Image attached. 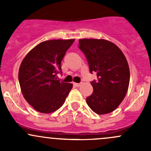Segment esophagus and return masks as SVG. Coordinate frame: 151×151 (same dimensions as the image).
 I'll return each instance as SVG.
<instances>
[{
    "label": "esophagus",
    "mask_w": 151,
    "mask_h": 151,
    "mask_svg": "<svg viewBox=\"0 0 151 151\" xmlns=\"http://www.w3.org/2000/svg\"><path fill=\"white\" fill-rule=\"evenodd\" d=\"M81 85V83H73V86L76 87H79Z\"/></svg>",
    "instance_id": "1"
}]
</instances>
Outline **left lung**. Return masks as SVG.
<instances>
[{"label":"left lung","mask_w":151,"mask_h":151,"mask_svg":"<svg viewBox=\"0 0 151 151\" xmlns=\"http://www.w3.org/2000/svg\"><path fill=\"white\" fill-rule=\"evenodd\" d=\"M79 49L86 56L90 73H97V82H91L93 92L86 98L98 115L113 112L127 94L130 79L125 56L115 43L105 39L79 40Z\"/></svg>","instance_id":"8db88e82"}]
</instances>
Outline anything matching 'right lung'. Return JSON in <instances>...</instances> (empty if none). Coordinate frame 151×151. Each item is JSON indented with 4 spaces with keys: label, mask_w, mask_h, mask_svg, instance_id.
I'll return each mask as SVG.
<instances>
[{
    "label": "right lung",
    "mask_w": 151,
    "mask_h": 151,
    "mask_svg": "<svg viewBox=\"0 0 151 151\" xmlns=\"http://www.w3.org/2000/svg\"><path fill=\"white\" fill-rule=\"evenodd\" d=\"M75 39L40 43L24 57L19 69V82L25 100L37 111L50 113L64 104L72 83L57 80L61 62Z\"/></svg>",
    "instance_id": "right-lung-1"
}]
</instances>
